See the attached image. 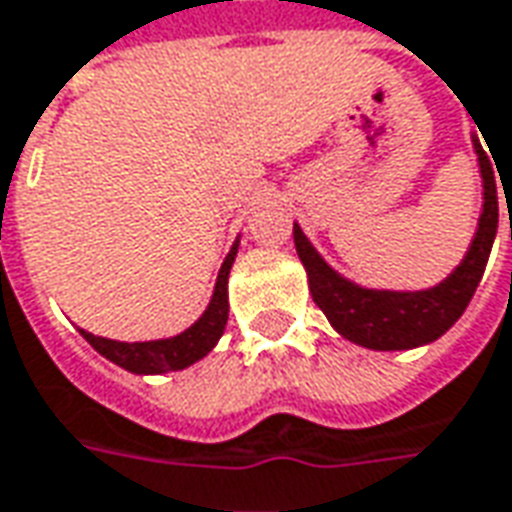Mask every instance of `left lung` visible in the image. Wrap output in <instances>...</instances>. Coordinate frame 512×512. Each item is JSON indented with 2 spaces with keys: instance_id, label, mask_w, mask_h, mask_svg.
<instances>
[{
  "instance_id": "left-lung-1",
  "label": "left lung",
  "mask_w": 512,
  "mask_h": 512,
  "mask_svg": "<svg viewBox=\"0 0 512 512\" xmlns=\"http://www.w3.org/2000/svg\"><path fill=\"white\" fill-rule=\"evenodd\" d=\"M474 152L480 160L482 177V213L477 221L474 241L468 246L460 266L427 291H377L363 288L341 277L327 260L318 255L307 241L299 224H293L296 255L307 271V285L324 316L341 332L346 341L377 349V352H399L416 349L441 338L443 332L463 316L471 296L485 274V263L491 255L496 227H499V199L493 180L491 157L485 155L480 138L474 135Z\"/></svg>"
}]
</instances>
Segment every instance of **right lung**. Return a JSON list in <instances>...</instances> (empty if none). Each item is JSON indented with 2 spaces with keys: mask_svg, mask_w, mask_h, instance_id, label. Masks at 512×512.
Segmentation results:
<instances>
[{
  "mask_svg": "<svg viewBox=\"0 0 512 512\" xmlns=\"http://www.w3.org/2000/svg\"><path fill=\"white\" fill-rule=\"evenodd\" d=\"M238 255V241L232 244L230 255L224 257L219 271V280L213 288V299L202 316L196 318L194 324L174 338H160V341H110L94 332H82V338L94 346L96 352L107 357L110 363L127 368L132 374H166V371H180V368L194 366L202 357L219 343L227 327V316H230V302H227V280H230V268Z\"/></svg>",
  "mask_w": 512,
  "mask_h": 512,
  "instance_id": "1",
  "label": "right lung"
}]
</instances>
